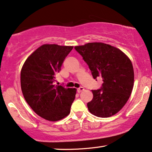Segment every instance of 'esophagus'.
I'll return each instance as SVG.
<instances>
[{
  "instance_id": "1",
  "label": "esophagus",
  "mask_w": 152,
  "mask_h": 152,
  "mask_svg": "<svg viewBox=\"0 0 152 152\" xmlns=\"http://www.w3.org/2000/svg\"><path fill=\"white\" fill-rule=\"evenodd\" d=\"M83 90H84V88H83V87H80L79 88L77 89V92H78V93L81 92L82 91H83Z\"/></svg>"
}]
</instances>
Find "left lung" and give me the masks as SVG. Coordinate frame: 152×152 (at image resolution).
<instances>
[{
  "instance_id": "obj_1",
  "label": "left lung",
  "mask_w": 152,
  "mask_h": 152,
  "mask_svg": "<svg viewBox=\"0 0 152 152\" xmlns=\"http://www.w3.org/2000/svg\"><path fill=\"white\" fill-rule=\"evenodd\" d=\"M74 48L88 65L93 78L101 77L103 80L100 89L92 90L93 99L88 103V110L99 117L116 114L126 104L133 90L134 72L130 59L122 50L102 42Z\"/></svg>"
}]
</instances>
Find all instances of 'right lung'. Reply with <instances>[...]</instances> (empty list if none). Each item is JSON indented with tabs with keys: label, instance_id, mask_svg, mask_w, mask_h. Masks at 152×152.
Instances as JSON below:
<instances>
[{
	"label": "right lung",
	"instance_id": "1",
	"mask_svg": "<svg viewBox=\"0 0 152 152\" xmlns=\"http://www.w3.org/2000/svg\"><path fill=\"white\" fill-rule=\"evenodd\" d=\"M73 46L44 44L26 60L21 87L26 102L45 120L56 122L69 114L76 90L53 85L56 74Z\"/></svg>",
	"mask_w": 152,
	"mask_h": 152
}]
</instances>
